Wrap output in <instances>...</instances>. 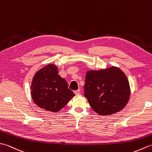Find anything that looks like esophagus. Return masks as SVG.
I'll return each mask as SVG.
<instances>
[{"label": "esophagus", "mask_w": 152, "mask_h": 152, "mask_svg": "<svg viewBox=\"0 0 152 152\" xmlns=\"http://www.w3.org/2000/svg\"><path fill=\"white\" fill-rule=\"evenodd\" d=\"M74 93H75V95H78L80 93V89H78V90H76V91H74Z\"/></svg>", "instance_id": "34e87169"}]
</instances>
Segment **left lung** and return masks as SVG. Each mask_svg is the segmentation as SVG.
<instances>
[{
	"label": "left lung",
	"mask_w": 152,
	"mask_h": 152,
	"mask_svg": "<svg viewBox=\"0 0 152 152\" xmlns=\"http://www.w3.org/2000/svg\"><path fill=\"white\" fill-rule=\"evenodd\" d=\"M84 95L97 114L111 115L121 110L130 96L129 83L117 67L89 70L86 73Z\"/></svg>",
	"instance_id": "obj_1"
}]
</instances>
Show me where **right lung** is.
I'll return each mask as SVG.
<instances>
[{"mask_svg":"<svg viewBox=\"0 0 152 152\" xmlns=\"http://www.w3.org/2000/svg\"><path fill=\"white\" fill-rule=\"evenodd\" d=\"M64 78L58 74L57 67L53 64L45 66L35 74L31 83V96L38 106L56 112L74 96Z\"/></svg>","mask_w":152,"mask_h":152,"instance_id":"1","label":"right lung"}]
</instances>
